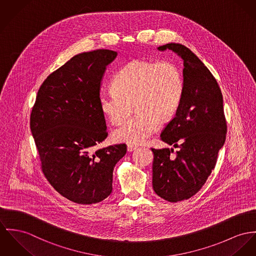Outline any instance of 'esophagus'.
<instances>
[{"instance_id": "esophagus-1", "label": "esophagus", "mask_w": 256, "mask_h": 256, "mask_svg": "<svg viewBox=\"0 0 256 256\" xmlns=\"http://www.w3.org/2000/svg\"><path fill=\"white\" fill-rule=\"evenodd\" d=\"M136 148H138V146H136V145H134V144H128V152H132V151H134Z\"/></svg>"}]
</instances>
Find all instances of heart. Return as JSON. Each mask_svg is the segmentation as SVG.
<instances>
[{
  "instance_id": "heart-1",
  "label": "heart",
  "mask_w": 256,
  "mask_h": 256,
  "mask_svg": "<svg viewBox=\"0 0 256 256\" xmlns=\"http://www.w3.org/2000/svg\"><path fill=\"white\" fill-rule=\"evenodd\" d=\"M113 90L99 94V108L113 124H120L113 138L118 142L139 144L147 141L160 124L172 118L180 103L183 80L170 61L136 59L124 66L113 80Z\"/></svg>"
}]
</instances>
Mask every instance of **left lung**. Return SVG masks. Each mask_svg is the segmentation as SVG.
Wrapping results in <instances>:
<instances>
[{
	"mask_svg": "<svg viewBox=\"0 0 256 256\" xmlns=\"http://www.w3.org/2000/svg\"><path fill=\"white\" fill-rule=\"evenodd\" d=\"M160 52L172 50L183 61V92L174 118L160 139L178 147L153 149V189L158 196L176 202L193 197L216 164L226 138L223 98L216 80L188 48L166 44Z\"/></svg>",
	"mask_w": 256,
	"mask_h": 256,
	"instance_id": "obj_1",
	"label": "left lung"
}]
</instances>
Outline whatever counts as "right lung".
<instances>
[{"instance_id": "add662e5", "label": "right lung", "mask_w": 256, "mask_h": 256, "mask_svg": "<svg viewBox=\"0 0 256 256\" xmlns=\"http://www.w3.org/2000/svg\"><path fill=\"white\" fill-rule=\"evenodd\" d=\"M118 54H79L52 73L40 88L30 118L44 176L68 200L96 204L113 190V170L126 144L94 150L107 138L99 108L101 82Z\"/></svg>"}]
</instances>
